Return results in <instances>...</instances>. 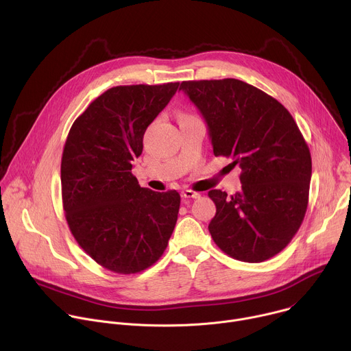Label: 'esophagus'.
<instances>
[{"mask_svg": "<svg viewBox=\"0 0 351 351\" xmlns=\"http://www.w3.org/2000/svg\"><path fill=\"white\" fill-rule=\"evenodd\" d=\"M182 197L183 198H197V197H199V193L193 191V190H183Z\"/></svg>", "mask_w": 351, "mask_h": 351, "instance_id": "obj_1", "label": "esophagus"}]
</instances>
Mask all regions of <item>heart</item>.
<instances>
[{"label": "heart", "mask_w": 351, "mask_h": 351, "mask_svg": "<svg viewBox=\"0 0 351 351\" xmlns=\"http://www.w3.org/2000/svg\"><path fill=\"white\" fill-rule=\"evenodd\" d=\"M187 117H193V115H189V114H180V115H179V119H180V118H187Z\"/></svg>", "instance_id": "heart-1"}]
</instances>
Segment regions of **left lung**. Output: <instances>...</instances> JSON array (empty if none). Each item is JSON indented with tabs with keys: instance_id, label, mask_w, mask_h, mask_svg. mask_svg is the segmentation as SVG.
Instances as JSON below:
<instances>
[{
	"instance_id": "8db88e82",
	"label": "left lung",
	"mask_w": 351,
	"mask_h": 351,
	"mask_svg": "<svg viewBox=\"0 0 351 351\" xmlns=\"http://www.w3.org/2000/svg\"><path fill=\"white\" fill-rule=\"evenodd\" d=\"M183 90L203 114L215 157L241 169V190L208 191L217 214L215 244L244 263L272 258L304 219L311 180L310 148L290 112L263 90L237 79L187 80Z\"/></svg>"
}]
</instances>
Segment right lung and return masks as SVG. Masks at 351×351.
<instances>
[{
  "label": "right lung",
  "instance_id": "1",
  "mask_svg": "<svg viewBox=\"0 0 351 351\" xmlns=\"http://www.w3.org/2000/svg\"><path fill=\"white\" fill-rule=\"evenodd\" d=\"M179 82L117 86L73 122L61 161L65 218L77 244L115 274H137L164 254L180 195L140 187L132 161L148 125L167 107Z\"/></svg>",
  "mask_w": 351,
  "mask_h": 351
}]
</instances>
